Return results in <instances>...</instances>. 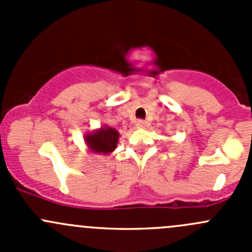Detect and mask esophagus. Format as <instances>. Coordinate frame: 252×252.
I'll return each instance as SVG.
<instances>
[{"label":"esophagus","instance_id":"1","mask_svg":"<svg viewBox=\"0 0 252 252\" xmlns=\"http://www.w3.org/2000/svg\"><path fill=\"white\" fill-rule=\"evenodd\" d=\"M147 126H149V123H147L146 121H144V119H139V121L136 122V126H138V128H146Z\"/></svg>","mask_w":252,"mask_h":252}]
</instances>
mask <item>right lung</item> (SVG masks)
I'll return each mask as SVG.
<instances>
[{
  "instance_id": "right-lung-1",
  "label": "right lung",
  "mask_w": 252,
  "mask_h": 252,
  "mask_svg": "<svg viewBox=\"0 0 252 252\" xmlns=\"http://www.w3.org/2000/svg\"><path fill=\"white\" fill-rule=\"evenodd\" d=\"M119 134L116 129L106 126V128L100 129L93 134L86 135V144L93 150L94 152L97 154H108L112 152L117 147L118 144Z\"/></svg>"
}]
</instances>
